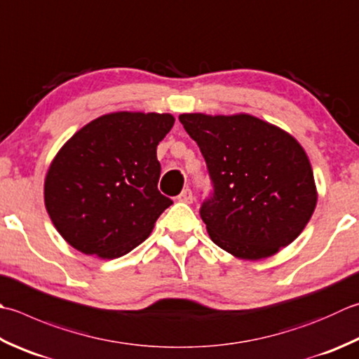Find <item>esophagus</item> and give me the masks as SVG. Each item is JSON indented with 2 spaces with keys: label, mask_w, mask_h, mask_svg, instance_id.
<instances>
[{
  "label": "esophagus",
  "mask_w": 359,
  "mask_h": 359,
  "mask_svg": "<svg viewBox=\"0 0 359 359\" xmlns=\"http://www.w3.org/2000/svg\"><path fill=\"white\" fill-rule=\"evenodd\" d=\"M177 199L180 201V202H185V203H191L193 202V199H194V196H193V191L189 188H185L184 191H182L179 196H177Z\"/></svg>",
  "instance_id": "obj_1"
}]
</instances>
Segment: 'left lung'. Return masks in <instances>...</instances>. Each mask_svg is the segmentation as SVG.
Returning <instances> with one entry per match:
<instances>
[{
    "label": "left lung",
    "instance_id": "obj_1",
    "mask_svg": "<svg viewBox=\"0 0 359 359\" xmlns=\"http://www.w3.org/2000/svg\"><path fill=\"white\" fill-rule=\"evenodd\" d=\"M179 121L212 180L199 210L212 241L238 258L259 259L296 240L318 202L297 140L250 115L184 114Z\"/></svg>",
    "mask_w": 359,
    "mask_h": 359
}]
</instances>
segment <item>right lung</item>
<instances>
[{"instance_id":"right-lung-1","label":"right lung","mask_w":359,"mask_h":359,"mask_svg":"<svg viewBox=\"0 0 359 359\" xmlns=\"http://www.w3.org/2000/svg\"><path fill=\"white\" fill-rule=\"evenodd\" d=\"M172 124L170 114L116 111L63 144L45 180V205L63 240L82 254L111 259L149 236L172 203L157 187V146Z\"/></svg>"}]
</instances>
